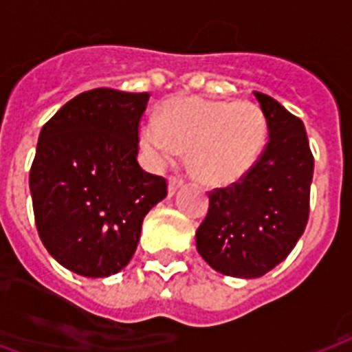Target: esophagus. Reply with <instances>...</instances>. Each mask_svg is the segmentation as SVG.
<instances>
[{
	"instance_id": "34e87169",
	"label": "esophagus",
	"mask_w": 352,
	"mask_h": 352,
	"mask_svg": "<svg viewBox=\"0 0 352 352\" xmlns=\"http://www.w3.org/2000/svg\"><path fill=\"white\" fill-rule=\"evenodd\" d=\"M182 184H184L182 179H177V177H170V179H168V193H170V197L171 195H175V192L182 186Z\"/></svg>"
}]
</instances>
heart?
<instances>
[{"label": "heart", "mask_w": 352, "mask_h": 352, "mask_svg": "<svg viewBox=\"0 0 352 352\" xmlns=\"http://www.w3.org/2000/svg\"><path fill=\"white\" fill-rule=\"evenodd\" d=\"M267 118L250 102L177 98L151 115L138 133L153 166L188 151L192 173L212 186H226L252 170L267 142Z\"/></svg>", "instance_id": "heart-1"}]
</instances>
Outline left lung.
<instances>
[{"label": "left lung", "instance_id": "1", "mask_svg": "<svg viewBox=\"0 0 352 352\" xmlns=\"http://www.w3.org/2000/svg\"><path fill=\"white\" fill-rule=\"evenodd\" d=\"M268 144L239 182L210 193L195 232L199 254L217 272L261 278L294 248L309 219L312 159L303 122L272 96L254 91Z\"/></svg>", "mask_w": 352, "mask_h": 352}]
</instances>
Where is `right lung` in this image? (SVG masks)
Masks as SVG:
<instances>
[{
  "label": "right lung",
  "instance_id": "add662e5",
  "mask_svg": "<svg viewBox=\"0 0 352 352\" xmlns=\"http://www.w3.org/2000/svg\"><path fill=\"white\" fill-rule=\"evenodd\" d=\"M148 93H80L41 127L30 168L36 228L62 267L85 278L120 272L142 221L168 193L140 168L138 124Z\"/></svg>",
  "mask_w": 352,
  "mask_h": 352
}]
</instances>
